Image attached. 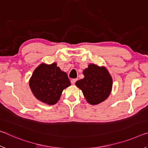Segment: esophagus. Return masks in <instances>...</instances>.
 Wrapping results in <instances>:
<instances>
[{"label": "esophagus", "instance_id": "1", "mask_svg": "<svg viewBox=\"0 0 148 148\" xmlns=\"http://www.w3.org/2000/svg\"><path fill=\"white\" fill-rule=\"evenodd\" d=\"M77 81V79L75 78V79H72L71 80V83L72 84H75V83H76V82Z\"/></svg>", "mask_w": 148, "mask_h": 148}]
</instances>
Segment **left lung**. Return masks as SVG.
Instances as JSON below:
<instances>
[{
    "label": "left lung",
    "mask_w": 148,
    "mask_h": 148,
    "mask_svg": "<svg viewBox=\"0 0 148 148\" xmlns=\"http://www.w3.org/2000/svg\"><path fill=\"white\" fill-rule=\"evenodd\" d=\"M83 74L84 77L77 80L76 86L82 90L87 102L95 105L104 101L111 92L113 82L108 70L90 64Z\"/></svg>",
    "instance_id": "left-lung-1"
}]
</instances>
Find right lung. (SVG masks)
Returning a JSON list of instances; mask_svg holds the SVG:
<instances>
[{
	"label": "right lung",
	"mask_w": 148,
	"mask_h": 148,
	"mask_svg": "<svg viewBox=\"0 0 148 148\" xmlns=\"http://www.w3.org/2000/svg\"><path fill=\"white\" fill-rule=\"evenodd\" d=\"M71 86L66 72L62 71L57 63H42L34 70L29 86L37 99L49 105L56 104L63 90Z\"/></svg>",
	"instance_id": "right-lung-1"
}]
</instances>
